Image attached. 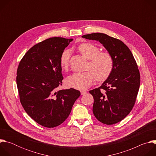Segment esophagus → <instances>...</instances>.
Instances as JSON below:
<instances>
[{"label": "esophagus", "mask_w": 156, "mask_h": 156, "mask_svg": "<svg viewBox=\"0 0 156 156\" xmlns=\"http://www.w3.org/2000/svg\"><path fill=\"white\" fill-rule=\"evenodd\" d=\"M86 91H81V95H84L86 94Z\"/></svg>", "instance_id": "34e87169"}]
</instances>
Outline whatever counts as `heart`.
Masks as SVG:
<instances>
[{
    "instance_id": "heart-1",
    "label": "heart",
    "mask_w": 156,
    "mask_h": 156,
    "mask_svg": "<svg viewBox=\"0 0 156 156\" xmlns=\"http://www.w3.org/2000/svg\"><path fill=\"white\" fill-rule=\"evenodd\" d=\"M78 49L85 58L90 60L88 69L92 72L72 74L66 80L67 86L82 90L90 87L94 81L95 77L98 81L107 80L114 69V61L112 55L107 52H100V49L91 42H83L80 44ZM70 55V51L65 50L60 57V66L63 70H66L69 68Z\"/></svg>"
}]
</instances>
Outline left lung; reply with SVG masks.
<instances>
[{
	"label": "left lung",
	"instance_id": "obj_1",
	"mask_svg": "<svg viewBox=\"0 0 156 156\" xmlns=\"http://www.w3.org/2000/svg\"><path fill=\"white\" fill-rule=\"evenodd\" d=\"M101 42L112 55L114 66L108 78L90 91L94 98L93 112L102 123L113 125L125 119L134 106L140 85V74L131 52L120 40L104 33L82 36Z\"/></svg>",
	"mask_w": 156,
	"mask_h": 156
}]
</instances>
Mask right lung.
Listing matches in <instances>:
<instances>
[{
    "mask_svg": "<svg viewBox=\"0 0 156 156\" xmlns=\"http://www.w3.org/2000/svg\"><path fill=\"white\" fill-rule=\"evenodd\" d=\"M73 39L54 37L33 46L22 58L16 72L20 102L38 124L54 128L70 115L80 92L73 88L57 91L63 77L59 59Z\"/></svg>",
    "mask_w": 156,
    "mask_h": 156,
    "instance_id": "1",
    "label": "right lung"
}]
</instances>
